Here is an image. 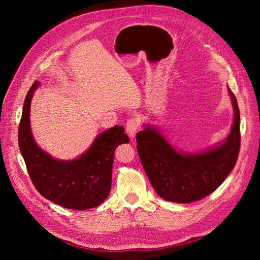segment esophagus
<instances>
[{
	"mask_svg": "<svg viewBox=\"0 0 260 260\" xmlns=\"http://www.w3.org/2000/svg\"><path fill=\"white\" fill-rule=\"evenodd\" d=\"M139 120L137 119V118H131V119H129L127 121V125H125V130H127V133L128 136L133 139L136 136L137 131L139 130Z\"/></svg>",
	"mask_w": 260,
	"mask_h": 260,
	"instance_id": "obj_1",
	"label": "esophagus"
}]
</instances>
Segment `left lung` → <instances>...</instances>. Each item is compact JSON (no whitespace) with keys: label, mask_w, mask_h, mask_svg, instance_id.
<instances>
[{"label":"left lung","mask_w":260,"mask_h":260,"mask_svg":"<svg viewBox=\"0 0 260 260\" xmlns=\"http://www.w3.org/2000/svg\"><path fill=\"white\" fill-rule=\"evenodd\" d=\"M234 119L222 143L195 154L179 152L153 125L137 133V149L149 182L161 199L175 203L200 201L214 192L235 166L240 152V111L229 89Z\"/></svg>","instance_id":"obj_1"}]
</instances>
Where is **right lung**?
Here are the masks:
<instances>
[{"label":"right lung","instance_id":"right-lung-1","mask_svg":"<svg viewBox=\"0 0 260 260\" xmlns=\"http://www.w3.org/2000/svg\"><path fill=\"white\" fill-rule=\"evenodd\" d=\"M36 81L27 93L18 129L20 153L31 181L45 199L65 208L85 210L103 203L111 192L114 153L118 145L128 143L121 125L105 130L91 146L73 160H60L39 147L30 128V104Z\"/></svg>","mask_w":260,"mask_h":260}]
</instances>
